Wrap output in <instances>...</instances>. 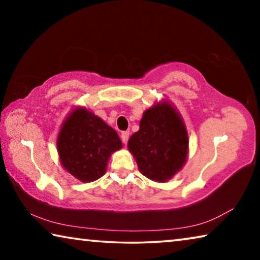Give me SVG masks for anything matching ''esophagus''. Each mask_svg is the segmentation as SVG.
I'll return each instance as SVG.
<instances>
[{
	"label": "esophagus",
	"instance_id": "34e87169",
	"mask_svg": "<svg viewBox=\"0 0 260 260\" xmlns=\"http://www.w3.org/2000/svg\"><path fill=\"white\" fill-rule=\"evenodd\" d=\"M128 139H129V132L128 131H125L121 133V141L124 144H127L128 142Z\"/></svg>",
	"mask_w": 260,
	"mask_h": 260
}]
</instances>
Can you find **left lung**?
Here are the masks:
<instances>
[{
    "label": "left lung",
    "mask_w": 260,
    "mask_h": 260,
    "mask_svg": "<svg viewBox=\"0 0 260 260\" xmlns=\"http://www.w3.org/2000/svg\"><path fill=\"white\" fill-rule=\"evenodd\" d=\"M140 172L156 182H167L182 170L188 158L189 138L181 114L167 100L143 112L140 129L128 140Z\"/></svg>",
    "instance_id": "left-lung-1"
}]
</instances>
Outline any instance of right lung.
Wrapping results in <instances>:
<instances>
[{"instance_id":"add662e5","label":"right lung","mask_w":260,"mask_h":260,"mask_svg":"<svg viewBox=\"0 0 260 260\" xmlns=\"http://www.w3.org/2000/svg\"><path fill=\"white\" fill-rule=\"evenodd\" d=\"M121 148L117 132L85 107L68 114L57 136L61 166L83 183L103 177L111 153Z\"/></svg>"}]
</instances>
